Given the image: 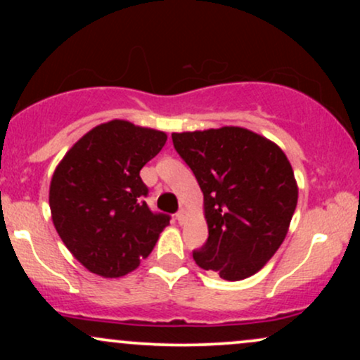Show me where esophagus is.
I'll list each match as a JSON object with an SVG mask.
<instances>
[{
  "instance_id": "esophagus-1",
  "label": "esophagus",
  "mask_w": 360,
  "mask_h": 360,
  "mask_svg": "<svg viewBox=\"0 0 360 360\" xmlns=\"http://www.w3.org/2000/svg\"><path fill=\"white\" fill-rule=\"evenodd\" d=\"M176 218H177V221H179V223H181V225H183V223L186 221V218H188V213H186V212H184V210H181V212L176 214Z\"/></svg>"
}]
</instances>
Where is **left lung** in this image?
<instances>
[{
	"mask_svg": "<svg viewBox=\"0 0 360 360\" xmlns=\"http://www.w3.org/2000/svg\"><path fill=\"white\" fill-rule=\"evenodd\" d=\"M203 191L208 240L193 257L221 279L250 278L286 238L298 184L279 146L242 127L172 134Z\"/></svg>",
	"mask_w": 360,
	"mask_h": 360,
	"instance_id": "1",
	"label": "left lung"
}]
</instances>
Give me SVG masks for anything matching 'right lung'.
I'll list each match as a JSON object with an SVG mask.
<instances>
[{"label": "right lung", "mask_w": 360, "mask_h": 360, "mask_svg": "<svg viewBox=\"0 0 360 360\" xmlns=\"http://www.w3.org/2000/svg\"><path fill=\"white\" fill-rule=\"evenodd\" d=\"M166 140V131L111 120L82 135L53 171V226L93 274L122 278L135 271L169 225L167 214L148 210L140 177Z\"/></svg>", "instance_id": "right-lung-1"}]
</instances>
